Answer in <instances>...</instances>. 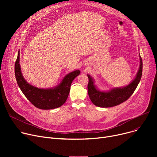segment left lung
<instances>
[{
	"label": "left lung",
	"instance_id": "1",
	"mask_svg": "<svg viewBox=\"0 0 157 157\" xmlns=\"http://www.w3.org/2000/svg\"><path fill=\"white\" fill-rule=\"evenodd\" d=\"M139 57L140 66L137 75L135 79L125 87L113 88L108 92L100 91L94 85V79L87 74L88 95L94 105L101 108H111L126 101L133 94L142 76L143 61L141 56Z\"/></svg>",
	"mask_w": 157,
	"mask_h": 157
}]
</instances>
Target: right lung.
<instances>
[{
    "instance_id": "right-lung-1",
    "label": "right lung",
    "mask_w": 157,
    "mask_h": 157,
    "mask_svg": "<svg viewBox=\"0 0 157 157\" xmlns=\"http://www.w3.org/2000/svg\"><path fill=\"white\" fill-rule=\"evenodd\" d=\"M17 83L24 95L36 108L40 109H52L59 108L67 100L72 81L80 74L76 70L67 74L61 83L55 88H38L28 83L23 77L20 65V51L14 65Z\"/></svg>"
}]
</instances>
